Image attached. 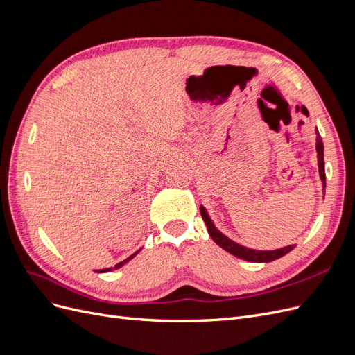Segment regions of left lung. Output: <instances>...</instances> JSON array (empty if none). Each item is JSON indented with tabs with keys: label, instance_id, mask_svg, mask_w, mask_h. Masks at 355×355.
Returning a JSON list of instances; mask_svg holds the SVG:
<instances>
[{
	"label": "left lung",
	"instance_id": "8db88e82",
	"mask_svg": "<svg viewBox=\"0 0 355 355\" xmlns=\"http://www.w3.org/2000/svg\"><path fill=\"white\" fill-rule=\"evenodd\" d=\"M317 158H318V171H320V179L323 182V189L326 188V173H324V145L323 141H321V136L317 132ZM200 213L201 218L206 223L207 231L210 234V237L213 239V241L216 243L219 247H222L223 250H227L228 253L240 257V259L249 261V262H261V263H266V262H272L275 259H280L284 254H287L288 252H292L295 249V244L292 245H286L283 249H277V250H254V249H249V247H244L239 243L232 241L231 239H228L227 235L222 234L216 227H214L213 220L210 219L207 210L204 209V206H200Z\"/></svg>",
	"mask_w": 355,
	"mask_h": 355
}]
</instances>
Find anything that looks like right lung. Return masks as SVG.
<instances>
[{
  "label": "right lung",
  "instance_id": "right-lung-1",
  "mask_svg": "<svg viewBox=\"0 0 355 355\" xmlns=\"http://www.w3.org/2000/svg\"><path fill=\"white\" fill-rule=\"evenodd\" d=\"M139 252H141V249H139L137 252H135V253H133L132 256H128V257H127V259H124L123 262H120V263H116V265H115L114 268H105V270H96V272H111V271H114V270H118V268H121V266H123V265H125V263H127L128 261H132V259H133V257H135V256H136V254H137Z\"/></svg>",
  "mask_w": 355,
  "mask_h": 355
}]
</instances>
